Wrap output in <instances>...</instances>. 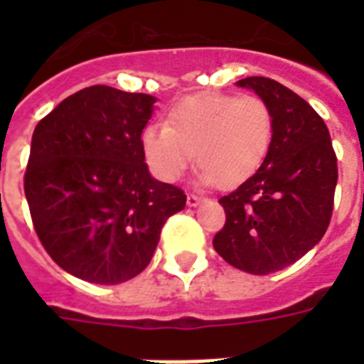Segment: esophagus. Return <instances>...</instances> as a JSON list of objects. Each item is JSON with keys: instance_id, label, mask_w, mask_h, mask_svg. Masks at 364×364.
<instances>
[{"instance_id": "obj_1", "label": "esophagus", "mask_w": 364, "mask_h": 364, "mask_svg": "<svg viewBox=\"0 0 364 364\" xmlns=\"http://www.w3.org/2000/svg\"><path fill=\"white\" fill-rule=\"evenodd\" d=\"M200 202H202V196H198V194H193V193L187 194V204L191 205V208H196Z\"/></svg>"}]
</instances>
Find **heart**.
<instances>
[{
    "instance_id": "b5f03b06",
    "label": "heart",
    "mask_w": 364,
    "mask_h": 364,
    "mask_svg": "<svg viewBox=\"0 0 364 364\" xmlns=\"http://www.w3.org/2000/svg\"><path fill=\"white\" fill-rule=\"evenodd\" d=\"M272 139V115L257 96L198 94L177 102L166 124H149L141 147L151 170L162 181H177L193 164L198 181L230 188L262 164Z\"/></svg>"
}]
</instances>
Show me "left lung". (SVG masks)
Wrapping results in <instances>:
<instances>
[{"label":"left lung","instance_id":"1","mask_svg":"<svg viewBox=\"0 0 364 364\" xmlns=\"http://www.w3.org/2000/svg\"><path fill=\"white\" fill-rule=\"evenodd\" d=\"M236 85L268 105L272 139L259 170L219 200L227 223L213 247L234 268L266 276L296 262L327 232L338 166L327 124L299 94L266 77Z\"/></svg>","mask_w":364,"mask_h":364}]
</instances>
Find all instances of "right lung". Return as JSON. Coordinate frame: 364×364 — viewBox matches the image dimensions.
Listing matches in <instances>:
<instances>
[{
    "label": "right lung",
    "instance_id": "1",
    "mask_svg": "<svg viewBox=\"0 0 364 364\" xmlns=\"http://www.w3.org/2000/svg\"><path fill=\"white\" fill-rule=\"evenodd\" d=\"M154 96L96 85L33 130L24 193L43 247L71 276L117 285L147 268L187 196L156 181L141 147Z\"/></svg>",
    "mask_w": 364,
    "mask_h": 364
}]
</instances>
